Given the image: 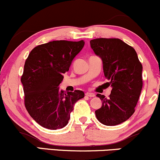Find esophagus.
I'll use <instances>...</instances> for the list:
<instances>
[{
  "instance_id": "esophagus-1",
  "label": "esophagus",
  "mask_w": 160,
  "mask_h": 160,
  "mask_svg": "<svg viewBox=\"0 0 160 160\" xmlns=\"http://www.w3.org/2000/svg\"><path fill=\"white\" fill-rule=\"evenodd\" d=\"M86 96H89V97H95V95L94 93H92V92H86L85 94Z\"/></svg>"
}]
</instances>
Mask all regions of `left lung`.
I'll return each instance as SVG.
<instances>
[{
  "label": "left lung",
  "instance_id": "1",
  "mask_svg": "<svg viewBox=\"0 0 160 160\" xmlns=\"http://www.w3.org/2000/svg\"><path fill=\"white\" fill-rule=\"evenodd\" d=\"M90 45L102 58L104 76L112 87L108 98L97 94L102 105L95 116L105 126L120 124L135 112L143 86L142 65L135 49L118 38H96Z\"/></svg>",
  "mask_w": 160,
  "mask_h": 160
}]
</instances>
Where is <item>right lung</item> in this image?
<instances>
[{
  "mask_svg": "<svg viewBox=\"0 0 160 160\" xmlns=\"http://www.w3.org/2000/svg\"><path fill=\"white\" fill-rule=\"evenodd\" d=\"M84 46L83 40H54L38 45L29 53L21 82L27 111L34 120L49 129L68 123L74 104L84 97L80 90L65 92L58 86L74 58Z\"/></svg>",
  "mask_w": 160,
  "mask_h": 160,
  "instance_id": "obj_1",
  "label": "right lung"
}]
</instances>
